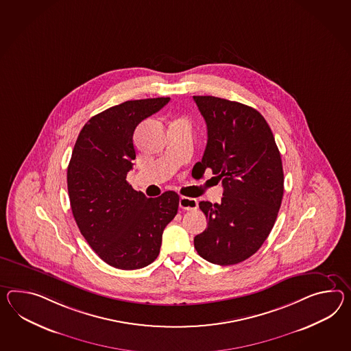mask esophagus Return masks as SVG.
<instances>
[{
	"label": "esophagus",
	"mask_w": 351,
	"mask_h": 351,
	"mask_svg": "<svg viewBox=\"0 0 351 351\" xmlns=\"http://www.w3.org/2000/svg\"><path fill=\"white\" fill-rule=\"evenodd\" d=\"M179 206L184 210H194L197 208V199L193 197H180Z\"/></svg>",
	"instance_id": "obj_1"
}]
</instances>
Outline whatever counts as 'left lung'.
I'll return each mask as SVG.
<instances>
[{"mask_svg":"<svg viewBox=\"0 0 351 351\" xmlns=\"http://www.w3.org/2000/svg\"><path fill=\"white\" fill-rule=\"evenodd\" d=\"M208 142L193 172L210 169L222 181L221 203L200 202L208 227L195 236L197 254L217 265L252 256L267 239L282 206L284 173L273 132L256 109L214 96H193Z\"/></svg>","mask_w":351,"mask_h":351,"instance_id":"8db88e82","label":"left lung"}]
</instances>
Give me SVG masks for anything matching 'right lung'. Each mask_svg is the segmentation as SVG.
<instances>
[{
	"mask_svg": "<svg viewBox=\"0 0 351 351\" xmlns=\"http://www.w3.org/2000/svg\"><path fill=\"white\" fill-rule=\"evenodd\" d=\"M170 97L130 100L93 117L81 129L67 170L71 209L80 232L106 264L136 270L160 254L179 195L147 197L127 181L136 158L133 133Z\"/></svg>",
	"mask_w": 351,
	"mask_h": 351,
	"instance_id": "obj_1",
	"label": "right lung"
}]
</instances>
